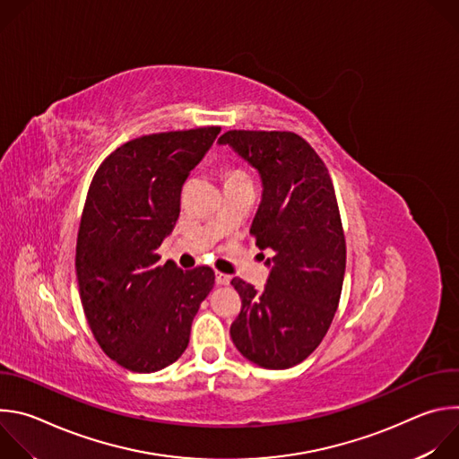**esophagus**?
Segmentation results:
<instances>
[{
  "label": "esophagus",
  "instance_id": "esophagus-1",
  "mask_svg": "<svg viewBox=\"0 0 459 459\" xmlns=\"http://www.w3.org/2000/svg\"><path fill=\"white\" fill-rule=\"evenodd\" d=\"M216 283L218 285H229L230 283V276L223 274V273H216Z\"/></svg>",
  "mask_w": 459,
  "mask_h": 459
}]
</instances>
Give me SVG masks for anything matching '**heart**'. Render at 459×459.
Wrapping results in <instances>:
<instances>
[{
    "label": "heart",
    "instance_id": "b5f03b06",
    "mask_svg": "<svg viewBox=\"0 0 459 459\" xmlns=\"http://www.w3.org/2000/svg\"><path fill=\"white\" fill-rule=\"evenodd\" d=\"M227 178H245V179H250V178L247 176V172H243V170H239V169L230 170V172L227 174Z\"/></svg>",
    "mask_w": 459,
    "mask_h": 459
}]
</instances>
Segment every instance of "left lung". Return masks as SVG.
<instances>
[{
  "label": "left lung",
  "mask_w": 459,
  "mask_h": 459,
  "mask_svg": "<svg viewBox=\"0 0 459 459\" xmlns=\"http://www.w3.org/2000/svg\"><path fill=\"white\" fill-rule=\"evenodd\" d=\"M220 143L259 170L264 200L250 236L274 250L264 292L230 281L241 298L230 338L252 363L290 368L317 349L340 305L347 243L334 185L308 142L289 130H227Z\"/></svg>",
  "instance_id": "1"
}]
</instances>
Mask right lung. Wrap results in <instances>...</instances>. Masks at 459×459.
Wrapping results in <instances>:
<instances>
[{
    "mask_svg": "<svg viewBox=\"0 0 459 459\" xmlns=\"http://www.w3.org/2000/svg\"><path fill=\"white\" fill-rule=\"evenodd\" d=\"M220 130L209 125L130 140L91 181L76 243L80 298L98 345L126 370L172 365L214 287L211 267L160 265L156 250L178 221L188 172Z\"/></svg>",
    "mask_w": 459,
    "mask_h": 459,
    "instance_id": "1",
    "label": "right lung"
}]
</instances>
